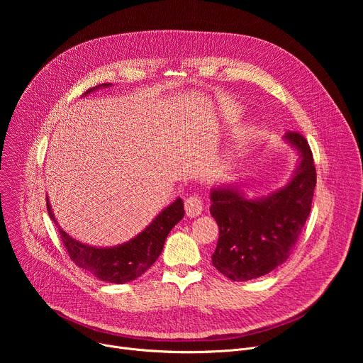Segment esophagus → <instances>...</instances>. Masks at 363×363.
Returning <instances> with one entry per match:
<instances>
[{"instance_id":"esophagus-1","label":"esophagus","mask_w":363,"mask_h":363,"mask_svg":"<svg viewBox=\"0 0 363 363\" xmlns=\"http://www.w3.org/2000/svg\"><path fill=\"white\" fill-rule=\"evenodd\" d=\"M202 211V199L196 195H192L185 199V213L189 218H195Z\"/></svg>"}]
</instances>
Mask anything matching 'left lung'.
<instances>
[{
    "label": "left lung",
    "mask_w": 363,
    "mask_h": 363,
    "mask_svg": "<svg viewBox=\"0 0 363 363\" xmlns=\"http://www.w3.org/2000/svg\"><path fill=\"white\" fill-rule=\"evenodd\" d=\"M284 138L300 153V162L283 189L260 199H247L235 188L211 191L210 213L220 227L213 266L234 281L262 277L283 264L312 208L316 186L312 149L298 132H287Z\"/></svg>",
    "instance_id": "8db88e82"
}]
</instances>
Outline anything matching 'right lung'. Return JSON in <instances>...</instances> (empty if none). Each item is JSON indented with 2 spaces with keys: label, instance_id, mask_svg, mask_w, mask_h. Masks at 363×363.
I'll list each match as a JSON object with an SVG mask.
<instances>
[{
  "label": "right lung",
  "instance_id": "obj_1",
  "mask_svg": "<svg viewBox=\"0 0 363 363\" xmlns=\"http://www.w3.org/2000/svg\"><path fill=\"white\" fill-rule=\"evenodd\" d=\"M101 86L108 87L111 83H105ZM97 87L100 86L89 89L84 96ZM47 211L50 218L57 225V221L53 213H51L48 199ZM184 214V202L181 198H178L135 238L111 248H97L82 244L73 240L60 227L59 234L65 248L69 252V257L76 266L91 273L101 281L123 284L142 276L157 262V258L164 250V244L169 231L182 220Z\"/></svg>",
  "mask_w": 363,
  "mask_h": 363
}]
</instances>
